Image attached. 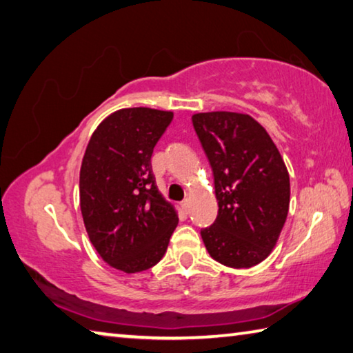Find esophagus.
<instances>
[{
	"label": "esophagus",
	"mask_w": 353,
	"mask_h": 353,
	"mask_svg": "<svg viewBox=\"0 0 353 353\" xmlns=\"http://www.w3.org/2000/svg\"><path fill=\"white\" fill-rule=\"evenodd\" d=\"M189 205H190V201H189V199H186V200H183L181 201V208L184 209V211H189Z\"/></svg>",
	"instance_id": "esophagus-1"
}]
</instances>
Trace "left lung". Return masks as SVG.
Segmentation results:
<instances>
[{"label":"left lung","instance_id":"1","mask_svg":"<svg viewBox=\"0 0 353 353\" xmlns=\"http://www.w3.org/2000/svg\"><path fill=\"white\" fill-rule=\"evenodd\" d=\"M212 167L219 215L201 231L209 254L225 267L251 268L279 240L290 208V175L267 130L234 111L192 114Z\"/></svg>","mask_w":353,"mask_h":353}]
</instances>
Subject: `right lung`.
<instances>
[{
	"instance_id": "obj_1",
	"label": "right lung",
	"mask_w": 353,
	"mask_h": 353,
	"mask_svg": "<svg viewBox=\"0 0 353 353\" xmlns=\"http://www.w3.org/2000/svg\"><path fill=\"white\" fill-rule=\"evenodd\" d=\"M172 119V111L121 108L99 123L83 154L79 195L85 230L103 262L127 274L154 267L178 225L150 164Z\"/></svg>"
}]
</instances>
